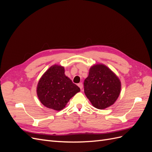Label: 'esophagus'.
Segmentation results:
<instances>
[{
  "mask_svg": "<svg viewBox=\"0 0 152 152\" xmlns=\"http://www.w3.org/2000/svg\"><path fill=\"white\" fill-rule=\"evenodd\" d=\"M78 86H79V87H80V89L82 90V87H83V84H82V82H80V83H79V84H78Z\"/></svg>",
  "mask_w": 152,
  "mask_h": 152,
  "instance_id": "obj_1",
  "label": "esophagus"
}]
</instances>
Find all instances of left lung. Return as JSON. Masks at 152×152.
I'll use <instances>...</instances> for the list:
<instances>
[{
	"label": "left lung",
	"instance_id": "obj_1",
	"mask_svg": "<svg viewBox=\"0 0 152 152\" xmlns=\"http://www.w3.org/2000/svg\"><path fill=\"white\" fill-rule=\"evenodd\" d=\"M84 93L94 107L103 110L112 105L121 93V82L109 68L96 64L84 80Z\"/></svg>",
	"mask_w": 152,
	"mask_h": 152
}]
</instances>
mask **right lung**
Masks as SVG:
<instances>
[{
    "label": "right lung",
    "mask_w": 152,
    "mask_h": 152,
    "mask_svg": "<svg viewBox=\"0 0 152 152\" xmlns=\"http://www.w3.org/2000/svg\"><path fill=\"white\" fill-rule=\"evenodd\" d=\"M80 89L65 74L63 66L54 65L41 77L37 87L40 102L48 108L59 111Z\"/></svg>",
    "instance_id": "1"
}]
</instances>
